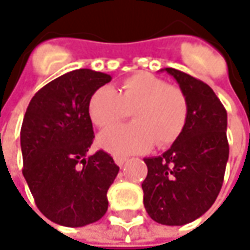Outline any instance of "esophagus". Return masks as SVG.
<instances>
[{"instance_id":"esophagus-1","label":"esophagus","mask_w":250,"mask_h":250,"mask_svg":"<svg viewBox=\"0 0 250 250\" xmlns=\"http://www.w3.org/2000/svg\"><path fill=\"white\" fill-rule=\"evenodd\" d=\"M114 161H115V164H117V166L122 167V166L125 164V161H126V157H122V156H114Z\"/></svg>"}]
</instances>
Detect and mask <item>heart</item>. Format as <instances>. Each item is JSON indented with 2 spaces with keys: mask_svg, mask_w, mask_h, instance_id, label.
I'll return each instance as SVG.
<instances>
[{
  "mask_svg": "<svg viewBox=\"0 0 250 250\" xmlns=\"http://www.w3.org/2000/svg\"><path fill=\"white\" fill-rule=\"evenodd\" d=\"M89 117L99 128H110L132 115L129 125L103 132L99 145L118 154L142 153L153 143L157 147L171 146L181 136L188 120V99L182 89L168 84L149 72L126 78L120 91L101 86L91 94Z\"/></svg>",
  "mask_w": 250,
  "mask_h": 250,
  "instance_id": "b5f03b06",
  "label": "heart"
}]
</instances>
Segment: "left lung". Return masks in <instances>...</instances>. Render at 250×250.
Returning <instances> with one entry per match:
<instances>
[{
    "label": "left lung",
    "mask_w": 250,
    "mask_h": 250,
    "mask_svg": "<svg viewBox=\"0 0 250 250\" xmlns=\"http://www.w3.org/2000/svg\"><path fill=\"white\" fill-rule=\"evenodd\" d=\"M188 99L184 132L161 156L145 159V208L156 223L184 226L205 214L223 187L229 154L227 111L205 82L166 68Z\"/></svg>",
    "instance_id": "obj_1"
}]
</instances>
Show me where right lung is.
Wrapping results in <instances>:
<instances>
[{"instance_id": "add662e5", "label": "right lung", "mask_w": 250, "mask_h": 250, "mask_svg": "<svg viewBox=\"0 0 250 250\" xmlns=\"http://www.w3.org/2000/svg\"><path fill=\"white\" fill-rule=\"evenodd\" d=\"M110 75L75 69L47 83L29 103L21 129L23 177L37 208L55 224L83 227L108 208L120 167L108 153L87 156L94 132L89 100Z\"/></svg>"}]
</instances>
